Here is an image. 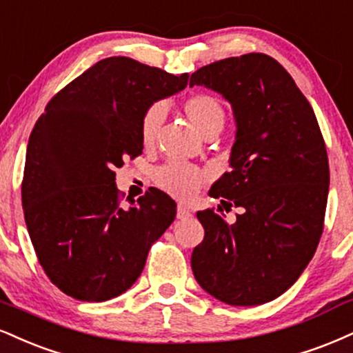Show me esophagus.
I'll return each mask as SVG.
<instances>
[{
    "mask_svg": "<svg viewBox=\"0 0 353 353\" xmlns=\"http://www.w3.org/2000/svg\"><path fill=\"white\" fill-rule=\"evenodd\" d=\"M189 217H192L190 210L184 205V203H179V205H177V219L185 220V219H189Z\"/></svg>",
    "mask_w": 353,
    "mask_h": 353,
    "instance_id": "34e87169",
    "label": "esophagus"
}]
</instances>
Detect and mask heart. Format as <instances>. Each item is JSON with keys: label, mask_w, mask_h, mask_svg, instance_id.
<instances>
[{"label": "heart", "mask_w": 353, "mask_h": 353, "mask_svg": "<svg viewBox=\"0 0 353 353\" xmlns=\"http://www.w3.org/2000/svg\"><path fill=\"white\" fill-rule=\"evenodd\" d=\"M182 110L190 123L201 131L202 134L214 133L222 130L225 118V108L215 95L205 92H197L185 97L182 101ZM165 117V108L161 103H152L144 110L139 121V138L146 148L152 146L158 138L159 128ZM154 181L161 189L174 197L189 199L201 189L203 184V174L201 169L192 164L181 163V161H171L156 169Z\"/></svg>", "instance_id": "obj_1"}]
</instances>
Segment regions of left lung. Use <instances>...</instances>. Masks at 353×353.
<instances>
[{"mask_svg": "<svg viewBox=\"0 0 353 353\" xmlns=\"http://www.w3.org/2000/svg\"><path fill=\"white\" fill-rule=\"evenodd\" d=\"M203 85L232 103V171L212 185L222 207L199 212L205 236L190 265L209 294L230 305L270 303L290 290L316 253L329 194V159L319 123L288 70L252 52L203 65Z\"/></svg>", "mask_w": 353, "mask_h": 353, "instance_id": "1", "label": "left lung"}]
</instances>
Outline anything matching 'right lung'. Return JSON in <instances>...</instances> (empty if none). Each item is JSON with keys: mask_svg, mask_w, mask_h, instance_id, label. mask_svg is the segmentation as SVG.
Segmentation results:
<instances>
[{"mask_svg": "<svg viewBox=\"0 0 353 353\" xmlns=\"http://www.w3.org/2000/svg\"><path fill=\"white\" fill-rule=\"evenodd\" d=\"M188 80L130 57L103 59L55 93L34 125L24 220L42 270L70 298L101 303L130 290L174 222L176 202L158 189L123 209L114 169L143 152L144 110Z\"/></svg>", "mask_w": 353, "mask_h": 353, "instance_id": "1", "label": "right lung"}]
</instances>
